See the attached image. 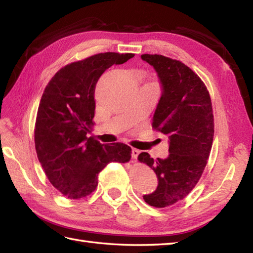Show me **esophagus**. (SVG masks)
<instances>
[{
	"mask_svg": "<svg viewBox=\"0 0 253 253\" xmlns=\"http://www.w3.org/2000/svg\"><path fill=\"white\" fill-rule=\"evenodd\" d=\"M139 153H140V151H139L138 149H132V150H131V157H132V159L136 160V159L138 158Z\"/></svg>",
	"mask_w": 253,
	"mask_h": 253,
	"instance_id": "34e87169",
	"label": "esophagus"
}]
</instances>
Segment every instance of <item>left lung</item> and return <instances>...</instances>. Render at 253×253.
<instances>
[{
	"instance_id": "8db88e82",
	"label": "left lung",
	"mask_w": 253,
	"mask_h": 253,
	"mask_svg": "<svg viewBox=\"0 0 253 253\" xmlns=\"http://www.w3.org/2000/svg\"><path fill=\"white\" fill-rule=\"evenodd\" d=\"M153 66L161 84V98L152 127L169 138V157L153 160L141 152L138 160L148 164L158 177V187L144 195L155 208L182 200L200 179L214 136L211 98L197 74L179 61L163 55H141Z\"/></svg>"
}]
</instances>
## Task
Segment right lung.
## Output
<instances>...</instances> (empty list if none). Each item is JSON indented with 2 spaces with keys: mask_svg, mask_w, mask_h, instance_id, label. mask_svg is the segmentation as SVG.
<instances>
[{
  "mask_svg": "<svg viewBox=\"0 0 253 253\" xmlns=\"http://www.w3.org/2000/svg\"><path fill=\"white\" fill-rule=\"evenodd\" d=\"M133 55L106 52L69 64L42 94L35 127L37 155L51 184L69 199L94 191L99 173L109 163L130 160L127 144H102L87 135L93 125L94 91L101 75Z\"/></svg>",
  "mask_w": 253,
  "mask_h": 253,
  "instance_id": "right-lung-1",
  "label": "right lung"
}]
</instances>
